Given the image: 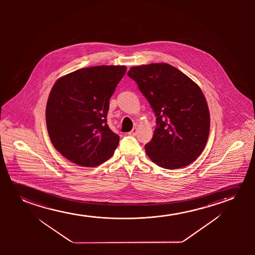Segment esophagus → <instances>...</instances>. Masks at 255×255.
Masks as SVG:
<instances>
[{
  "label": "esophagus",
  "mask_w": 255,
  "mask_h": 255,
  "mask_svg": "<svg viewBox=\"0 0 255 255\" xmlns=\"http://www.w3.org/2000/svg\"><path fill=\"white\" fill-rule=\"evenodd\" d=\"M136 134H137V129L136 128H133L129 132V136H136Z\"/></svg>",
  "instance_id": "esophagus-1"
}]
</instances>
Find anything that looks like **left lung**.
I'll return each mask as SVG.
<instances>
[{
	"label": "left lung",
	"instance_id": "1",
	"mask_svg": "<svg viewBox=\"0 0 255 255\" xmlns=\"http://www.w3.org/2000/svg\"><path fill=\"white\" fill-rule=\"evenodd\" d=\"M136 82L156 117L153 136L144 149L160 167L179 169L192 164L206 146L210 113L198 84L168 63L132 67Z\"/></svg>",
	"mask_w": 255,
	"mask_h": 255
}]
</instances>
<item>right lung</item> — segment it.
<instances>
[{
	"mask_svg": "<svg viewBox=\"0 0 255 255\" xmlns=\"http://www.w3.org/2000/svg\"><path fill=\"white\" fill-rule=\"evenodd\" d=\"M126 66L76 70L56 81L46 106V124L56 150L74 164L95 167L114 154L119 136L109 128L110 98Z\"/></svg>",
	"mask_w": 255,
	"mask_h": 255,
	"instance_id": "1",
	"label": "right lung"
}]
</instances>
